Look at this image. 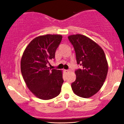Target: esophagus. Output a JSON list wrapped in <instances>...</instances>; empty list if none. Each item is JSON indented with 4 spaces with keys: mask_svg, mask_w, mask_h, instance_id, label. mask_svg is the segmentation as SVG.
Segmentation results:
<instances>
[{
    "mask_svg": "<svg viewBox=\"0 0 124 124\" xmlns=\"http://www.w3.org/2000/svg\"><path fill=\"white\" fill-rule=\"evenodd\" d=\"M65 72L66 73H68L70 72V70H65Z\"/></svg>",
    "mask_w": 124,
    "mask_h": 124,
    "instance_id": "esophagus-1",
    "label": "esophagus"
}]
</instances>
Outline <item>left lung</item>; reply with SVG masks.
<instances>
[{"instance_id": "obj_1", "label": "left lung", "mask_w": 124, "mask_h": 124, "mask_svg": "<svg viewBox=\"0 0 124 124\" xmlns=\"http://www.w3.org/2000/svg\"><path fill=\"white\" fill-rule=\"evenodd\" d=\"M68 39L73 45L78 65L76 79L71 85L78 96L89 98L97 93L103 85L108 72V63L101 48L83 35H72Z\"/></svg>"}]
</instances>
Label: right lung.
<instances>
[{
	"label": "right lung",
	"instance_id": "1",
	"mask_svg": "<svg viewBox=\"0 0 124 124\" xmlns=\"http://www.w3.org/2000/svg\"><path fill=\"white\" fill-rule=\"evenodd\" d=\"M61 35H41L35 38L25 48L21 60V72L27 86L42 100L52 99L61 93L63 83L60 70L49 69V60L62 41Z\"/></svg>",
	"mask_w": 124,
	"mask_h": 124
}]
</instances>
